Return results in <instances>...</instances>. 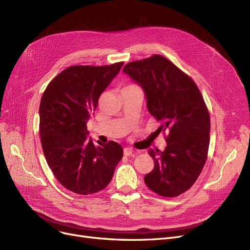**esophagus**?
Masks as SVG:
<instances>
[{"label": "esophagus", "mask_w": 250, "mask_h": 250, "mask_svg": "<svg viewBox=\"0 0 250 250\" xmlns=\"http://www.w3.org/2000/svg\"><path fill=\"white\" fill-rule=\"evenodd\" d=\"M133 152H134L133 149H130V148H125V149H124V154H125V156L132 155Z\"/></svg>", "instance_id": "obj_1"}]
</instances>
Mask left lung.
<instances>
[{
  "label": "left lung",
  "mask_w": 250,
  "mask_h": 250,
  "mask_svg": "<svg viewBox=\"0 0 250 250\" xmlns=\"http://www.w3.org/2000/svg\"><path fill=\"white\" fill-rule=\"evenodd\" d=\"M145 91L150 114L167 134L164 151L149 149L154 168L144 180L155 193L174 198L199 178L208 158L211 122L192 79L161 55L130 62L123 70Z\"/></svg>",
  "instance_id": "left-lung-1"
}]
</instances>
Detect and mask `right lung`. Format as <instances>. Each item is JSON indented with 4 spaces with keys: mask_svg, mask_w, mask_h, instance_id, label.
Listing matches in <instances>:
<instances>
[{
    "mask_svg": "<svg viewBox=\"0 0 250 250\" xmlns=\"http://www.w3.org/2000/svg\"><path fill=\"white\" fill-rule=\"evenodd\" d=\"M124 62L109 65H72L56 76L39 105V135L46 162L61 185L78 194H92L110 182L124 155L120 144L94 145L87 121L102 92Z\"/></svg>",
    "mask_w": 250,
    "mask_h": 250,
    "instance_id": "add662e5",
    "label": "right lung"
}]
</instances>
